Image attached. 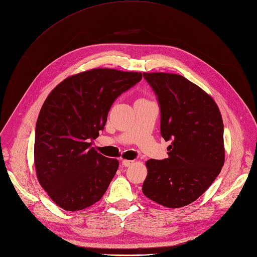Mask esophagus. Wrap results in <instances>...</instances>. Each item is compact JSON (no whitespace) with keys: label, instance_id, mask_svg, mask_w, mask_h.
I'll use <instances>...</instances> for the list:
<instances>
[{"label":"esophagus","instance_id":"1","mask_svg":"<svg viewBox=\"0 0 257 257\" xmlns=\"http://www.w3.org/2000/svg\"><path fill=\"white\" fill-rule=\"evenodd\" d=\"M121 163H122V165H123V166L127 167V166H131V165L133 164V161H130V160H123V161H122Z\"/></svg>","mask_w":257,"mask_h":257}]
</instances>
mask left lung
<instances>
[{
	"label": "left lung",
	"mask_w": 257,
	"mask_h": 257,
	"mask_svg": "<svg viewBox=\"0 0 257 257\" xmlns=\"http://www.w3.org/2000/svg\"><path fill=\"white\" fill-rule=\"evenodd\" d=\"M160 106L161 136L172 141L163 160L146 162L145 197L168 208L194 202L221 173L224 124L211 97L185 77L143 73Z\"/></svg>",
	"instance_id": "1"
}]
</instances>
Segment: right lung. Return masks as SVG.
Instances as JSON below:
<instances>
[{
    "label": "right lung",
    "mask_w": 257,
    "mask_h": 257,
    "mask_svg": "<svg viewBox=\"0 0 257 257\" xmlns=\"http://www.w3.org/2000/svg\"><path fill=\"white\" fill-rule=\"evenodd\" d=\"M141 79L138 72L93 69L66 78L47 97L36 121L34 165L60 208L82 210L102 198L119 162L90 141L104 128L114 101Z\"/></svg>",
    "instance_id": "1"
}]
</instances>
